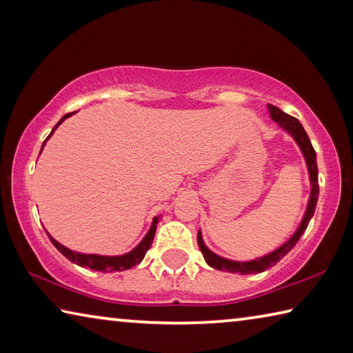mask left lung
Instances as JSON below:
<instances>
[{"label":"left lung","instance_id":"obj_1","mask_svg":"<svg viewBox=\"0 0 353 353\" xmlns=\"http://www.w3.org/2000/svg\"><path fill=\"white\" fill-rule=\"evenodd\" d=\"M268 110H270L271 118L279 124V128L283 129L285 132H288L292 137V140L297 143L299 149H301L303 159H305L308 176H310V185H312L307 210H305V213H303L301 224H299L294 234L288 238V241H285L282 246L277 248L276 250H272V252H270V254L259 256V259H254V260H248V261L229 260V259H224V256L212 252V250L205 246L204 240H202V234L199 230L198 232V244H199L201 252H202V255H204L207 265L214 268V270H218V271H227L232 274H256V272L266 271L268 268H271L274 265H277V261L282 260L283 256L296 246L299 238H301L303 232H305L310 219L313 218L314 210H316V204H318V198H319L318 163H316V152L312 146V141H310L308 135L305 132V129H303L302 124L299 123L297 118L290 117L288 113L282 112L279 107L268 104Z\"/></svg>","mask_w":353,"mask_h":353}]
</instances>
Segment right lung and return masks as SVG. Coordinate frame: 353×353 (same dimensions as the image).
<instances>
[{"label":"right lung","instance_id":"right-lung-1","mask_svg":"<svg viewBox=\"0 0 353 353\" xmlns=\"http://www.w3.org/2000/svg\"><path fill=\"white\" fill-rule=\"evenodd\" d=\"M76 112L73 113H67V115H63L61 118V121H59L54 128H52L51 134L46 137V140L43 141V145H41V149H43V146L46 145V141L50 140V137L54 134V130L61 126V124L65 121V119L70 118L71 115H74ZM40 149V152H41ZM159 218L160 216H155L152 219V224L151 227H149L148 234L145 235V238L137 244V246L130 250V252L128 254H123V255H99V254H82V252H76V250H71L68 248H65L63 244L59 243L57 240H54L50 234H48V236H50L51 243L54 244V248L61 252L62 255L67 256V259L70 261L76 263V265H79L82 268H90V270L93 271H103V272H113V271H126V270H130L132 266H137L139 263L145 259V255L148 252V249L151 248L152 244V240H154V235H155V229H157V224H159Z\"/></svg>","mask_w":353,"mask_h":353}]
</instances>
